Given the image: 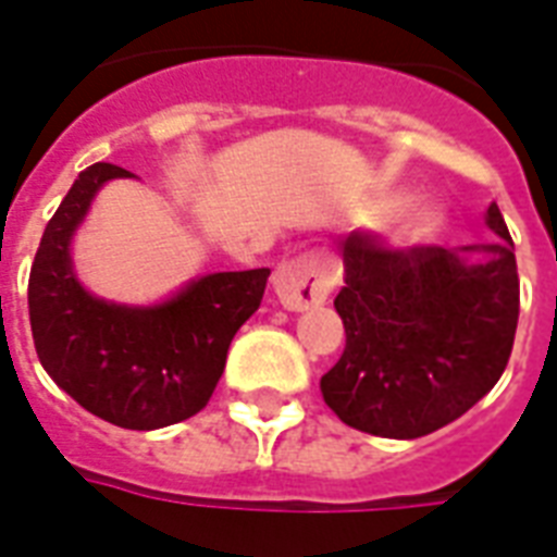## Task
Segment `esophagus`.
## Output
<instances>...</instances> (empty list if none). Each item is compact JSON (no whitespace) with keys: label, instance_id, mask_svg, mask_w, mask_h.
<instances>
[{"label":"esophagus","instance_id":"esophagus-1","mask_svg":"<svg viewBox=\"0 0 557 557\" xmlns=\"http://www.w3.org/2000/svg\"><path fill=\"white\" fill-rule=\"evenodd\" d=\"M333 289V268L321 253H300L280 262L274 271V292L286 310H310L324 304Z\"/></svg>","mask_w":557,"mask_h":557}]
</instances>
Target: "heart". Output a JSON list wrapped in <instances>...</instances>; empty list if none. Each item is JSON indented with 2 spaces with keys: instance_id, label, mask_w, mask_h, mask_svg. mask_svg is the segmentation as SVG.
Returning a JSON list of instances; mask_svg holds the SVG:
<instances>
[{
  "instance_id": "obj_1",
  "label": "heart",
  "mask_w": 557,
  "mask_h": 557,
  "mask_svg": "<svg viewBox=\"0 0 557 557\" xmlns=\"http://www.w3.org/2000/svg\"><path fill=\"white\" fill-rule=\"evenodd\" d=\"M436 226H440V215H436L431 206H416L410 212H405V218L395 226V238L405 242V245H419V242H428L434 236Z\"/></svg>"
}]
</instances>
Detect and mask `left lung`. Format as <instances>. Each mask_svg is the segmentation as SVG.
Returning <instances> with one entry per match:
<instances>
[{
    "label": "left lung",
    "instance_id": "obj_1",
    "mask_svg": "<svg viewBox=\"0 0 557 557\" xmlns=\"http://www.w3.org/2000/svg\"><path fill=\"white\" fill-rule=\"evenodd\" d=\"M496 245L389 247L377 233L342 242L345 286L333 300L345 351L321 395L345 425L416 440L440 431L496 386L520 319L508 224L487 209ZM484 252V260H469Z\"/></svg>",
    "mask_w": 557,
    "mask_h": 557
}]
</instances>
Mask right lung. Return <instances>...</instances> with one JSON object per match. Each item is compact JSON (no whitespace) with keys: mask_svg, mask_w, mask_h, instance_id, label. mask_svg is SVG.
<instances>
[{"mask_svg":"<svg viewBox=\"0 0 557 557\" xmlns=\"http://www.w3.org/2000/svg\"><path fill=\"white\" fill-rule=\"evenodd\" d=\"M117 176L132 174L90 164L49 218L28 274V321L40 366L73 401L111 425L152 431L203 410L271 271L206 274L156 307L94 298L76 280L70 238L102 183Z\"/></svg>","mask_w":557,"mask_h":557,"instance_id":"add662e5","label":"right lung"}]
</instances>
